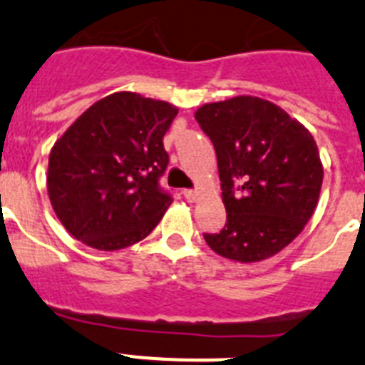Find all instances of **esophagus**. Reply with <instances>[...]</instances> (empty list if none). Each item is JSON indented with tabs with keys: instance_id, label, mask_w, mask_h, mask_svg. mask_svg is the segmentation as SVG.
<instances>
[{
	"instance_id": "obj_1",
	"label": "esophagus",
	"mask_w": 365,
	"mask_h": 365,
	"mask_svg": "<svg viewBox=\"0 0 365 365\" xmlns=\"http://www.w3.org/2000/svg\"><path fill=\"white\" fill-rule=\"evenodd\" d=\"M183 196H185L187 202H196L200 196V190L198 189H185L183 190Z\"/></svg>"
}]
</instances>
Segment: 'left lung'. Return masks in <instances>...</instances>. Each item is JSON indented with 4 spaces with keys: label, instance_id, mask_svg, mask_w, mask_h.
<instances>
[{
    "label": "left lung",
    "instance_id": "obj_1",
    "mask_svg": "<svg viewBox=\"0 0 365 365\" xmlns=\"http://www.w3.org/2000/svg\"><path fill=\"white\" fill-rule=\"evenodd\" d=\"M218 158L227 222L205 232L223 258L251 264L271 258L302 232L317 209L324 169L314 138L278 105L236 96L195 114Z\"/></svg>",
    "mask_w": 365,
    "mask_h": 365
}]
</instances>
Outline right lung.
I'll list each match as a JSON object with an SVG mask.
<instances>
[{
  "label": "right lung",
  "mask_w": 365,
  "mask_h": 365,
  "mask_svg": "<svg viewBox=\"0 0 365 365\" xmlns=\"http://www.w3.org/2000/svg\"><path fill=\"white\" fill-rule=\"evenodd\" d=\"M178 109L136 93L96 101L54 143L47 189L63 227L85 245L118 251L145 238L173 198L160 187L163 136Z\"/></svg>",
  "instance_id": "add662e5"
}]
</instances>
